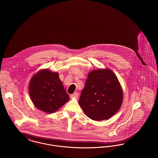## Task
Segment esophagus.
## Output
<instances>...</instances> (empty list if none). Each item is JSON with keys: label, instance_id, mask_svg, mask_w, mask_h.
Instances as JSON below:
<instances>
[{"label": "esophagus", "instance_id": "obj_1", "mask_svg": "<svg viewBox=\"0 0 158 158\" xmlns=\"http://www.w3.org/2000/svg\"><path fill=\"white\" fill-rule=\"evenodd\" d=\"M78 96H79V95H78V93H77V92H75L73 94L70 95L71 98H77Z\"/></svg>", "mask_w": 158, "mask_h": 158}]
</instances>
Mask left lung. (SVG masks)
Wrapping results in <instances>:
<instances>
[{"label":"left lung","instance_id":"8db88e82","mask_svg":"<svg viewBox=\"0 0 158 158\" xmlns=\"http://www.w3.org/2000/svg\"><path fill=\"white\" fill-rule=\"evenodd\" d=\"M122 101V89L116 76L110 69H98L88 74L79 104L88 118L100 121L113 116Z\"/></svg>","mask_w":158,"mask_h":158}]
</instances>
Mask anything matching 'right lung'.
I'll use <instances>...</instances> for the list:
<instances>
[{"label": "right lung", "mask_w": 158, "mask_h": 158, "mask_svg": "<svg viewBox=\"0 0 158 158\" xmlns=\"http://www.w3.org/2000/svg\"><path fill=\"white\" fill-rule=\"evenodd\" d=\"M28 89L36 107L48 113L56 111L69 100L58 73L47 69L38 72L31 77Z\"/></svg>", "instance_id": "right-lung-1"}]
</instances>
